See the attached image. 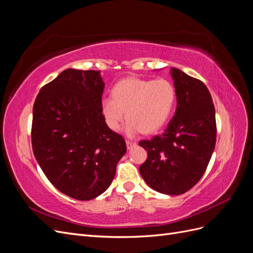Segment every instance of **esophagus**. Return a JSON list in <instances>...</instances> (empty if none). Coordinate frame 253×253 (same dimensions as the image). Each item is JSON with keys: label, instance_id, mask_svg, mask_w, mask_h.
<instances>
[{"label": "esophagus", "instance_id": "34e87169", "mask_svg": "<svg viewBox=\"0 0 253 253\" xmlns=\"http://www.w3.org/2000/svg\"><path fill=\"white\" fill-rule=\"evenodd\" d=\"M136 144L137 143L134 140H126V148H127V150H131V149L135 148Z\"/></svg>", "mask_w": 253, "mask_h": 253}]
</instances>
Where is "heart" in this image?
<instances>
[{
  "instance_id": "1",
  "label": "heart",
  "mask_w": 253,
  "mask_h": 253,
  "mask_svg": "<svg viewBox=\"0 0 253 253\" xmlns=\"http://www.w3.org/2000/svg\"><path fill=\"white\" fill-rule=\"evenodd\" d=\"M175 102V87L167 79L126 78L115 84L112 97L102 99L101 112L113 131H117L126 114L125 129L127 135L141 131L151 134L169 120Z\"/></svg>"
}]
</instances>
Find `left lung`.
<instances>
[{"label":"left lung","instance_id":"8db88e82","mask_svg":"<svg viewBox=\"0 0 253 253\" xmlns=\"http://www.w3.org/2000/svg\"><path fill=\"white\" fill-rule=\"evenodd\" d=\"M171 75L177 108L162 135L139 142L148 151L139 171L157 192L179 195L193 188L206 172L215 148L216 121L204 82L177 68H172Z\"/></svg>","mask_w":253,"mask_h":253}]
</instances>
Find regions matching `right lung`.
<instances>
[{
	"label": "right lung",
	"instance_id": "add662e5",
	"mask_svg": "<svg viewBox=\"0 0 253 253\" xmlns=\"http://www.w3.org/2000/svg\"><path fill=\"white\" fill-rule=\"evenodd\" d=\"M103 88L99 71L68 68L45 84L34 104V155L53 187L78 201L110 187L126 152L124 137L105 124Z\"/></svg>",
	"mask_w": 253,
	"mask_h": 253
}]
</instances>
